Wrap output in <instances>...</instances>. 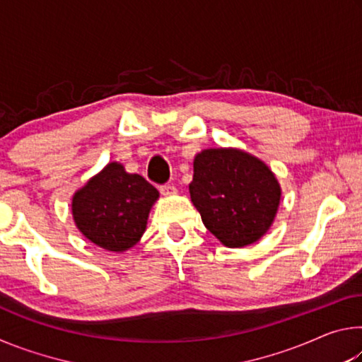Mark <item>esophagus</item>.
Masks as SVG:
<instances>
[{
	"mask_svg": "<svg viewBox=\"0 0 362 362\" xmlns=\"http://www.w3.org/2000/svg\"><path fill=\"white\" fill-rule=\"evenodd\" d=\"M159 192H161L163 196H173L177 193V188L174 185H163L159 187Z\"/></svg>",
	"mask_w": 362,
	"mask_h": 362,
	"instance_id": "34e87169",
	"label": "esophagus"
}]
</instances>
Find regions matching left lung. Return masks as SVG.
I'll return each mask as SVG.
<instances>
[{
	"label": "left lung",
	"instance_id": "left-lung-1",
	"mask_svg": "<svg viewBox=\"0 0 362 362\" xmlns=\"http://www.w3.org/2000/svg\"><path fill=\"white\" fill-rule=\"evenodd\" d=\"M189 198L203 223L226 247H246L273 225L281 185L265 163L240 148L194 156Z\"/></svg>",
	"mask_w": 362,
	"mask_h": 362
}]
</instances>
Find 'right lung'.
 I'll return each instance as SVG.
<instances>
[{
    "instance_id": "right-lung-1",
    "label": "right lung",
    "mask_w": 362,
    "mask_h": 362,
    "mask_svg": "<svg viewBox=\"0 0 362 362\" xmlns=\"http://www.w3.org/2000/svg\"><path fill=\"white\" fill-rule=\"evenodd\" d=\"M158 198V189L142 175L112 161L76 189L71 214L86 240L110 252H124L140 241Z\"/></svg>"
}]
</instances>
